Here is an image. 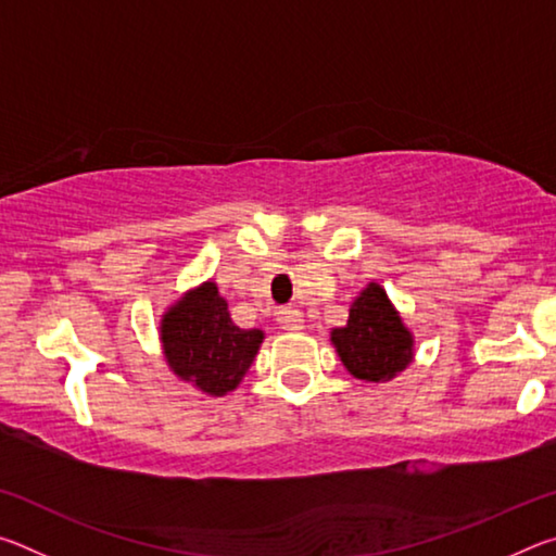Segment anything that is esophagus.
I'll return each instance as SVG.
<instances>
[{"label":"esophagus","instance_id":"34e87169","mask_svg":"<svg viewBox=\"0 0 556 556\" xmlns=\"http://www.w3.org/2000/svg\"><path fill=\"white\" fill-rule=\"evenodd\" d=\"M277 321H279V326L285 328V331H301V328H304V314L299 312V308H279L277 312Z\"/></svg>","mask_w":556,"mask_h":556}]
</instances>
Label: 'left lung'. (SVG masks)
<instances>
[{
    "label": "left lung",
    "mask_w": 556,
    "mask_h": 556,
    "mask_svg": "<svg viewBox=\"0 0 556 556\" xmlns=\"http://www.w3.org/2000/svg\"><path fill=\"white\" fill-rule=\"evenodd\" d=\"M331 341L357 380H390L412 361V336L375 281L353 301L348 324L336 328Z\"/></svg>",
    "instance_id": "left-lung-1"
}]
</instances>
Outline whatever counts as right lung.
Here are the masks:
<instances>
[{
  "instance_id": "1",
  "label": "right lung",
  "mask_w": 556,
  "mask_h": 556,
  "mask_svg": "<svg viewBox=\"0 0 556 556\" xmlns=\"http://www.w3.org/2000/svg\"><path fill=\"white\" fill-rule=\"evenodd\" d=\"M265 333L235 326L213 281L188 291L164 316L162 343L178 378L208 394L235 390L250 370Z\"/></svg>"
}]
</instances>
